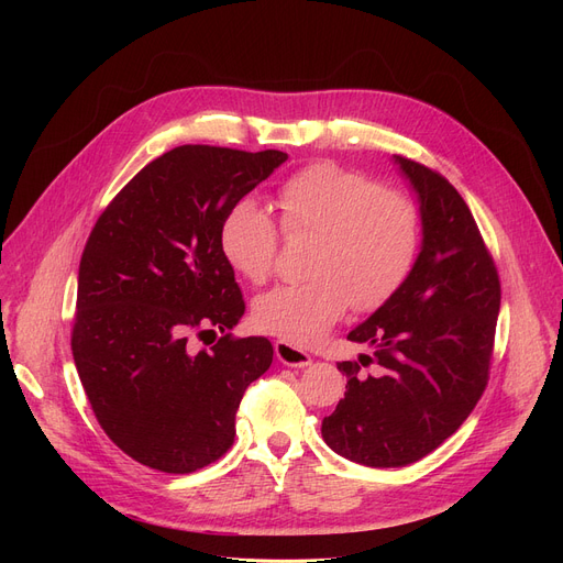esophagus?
I'll return each instance as SVG.
<instances>
[{"label": "esophagus", "mask_w": 563, "mask_h": 563, "mask_svg": "<svg viewBox=\"0 0 563 563\" xmlns=\"http://www.w3.org/2000/svg\"><path fill=\"white\" fill-rule=\"evenodd\" d=\"M274 349H276V358H278L283 365H287V367H308V365L312 363L310 353H306L303 349L294 346V344H289V342H285V340H276V342H274Z\"/></svg>", "instance_id": "34e87169"}]
</instances>
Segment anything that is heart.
<instances>
[{"instance_id": "b5f03b06", "label": "heart", "mask_w": 563, "mask_h": 563, "mask_svg": "<svg viewBox=\"0 0 563 563\" xmlns=\"http://www.w3.org/2000/svg\"><path fill=\"white\" fill-rule=\"evenodd\" d=\"M283 230L319 234L312 280L278 285L253 303L264 333L291 344H312L344 317L386 303L408 278L420 246L418 210L404 194L378 187L369 175L340 164H310L278 187ZM223 257L260 285L274 272L278 228L262 207L244 198L223 217Z\"/></svg>"}]
</instances>
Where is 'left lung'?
Listing matches in <instances>:
<instances>
[{"mask_svg": "<svg viewBox=\"0 0 563 563\" xmlns=\"http://www.w3.org/2000/svg\"><path fill=\"white\" fill-rule=\"evenodd\" d=\"M416 191L422 244L393 297L346 338L372 356L338 363L346 393L321 422L327 445L367 467H401L442 445L477 406L493 353L499 278L461 194L395 155ZM374 360L376 375L360 367Z\"/></svg>", "mask_w": 563, "mask_h": 563, "instance_id": "8db88e82", "label": "left lung"}]
</instances>
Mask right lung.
Returning a JSON list of instances; mask_svg holds the SVG:
<instances>
[{"instance_id": "obj_1", "label": "right lung", "mask_w": 563, "mask_h": 563, "mask_svg": "<svg viewBox=\"0 0 563 563\" xmlns=\"http://www.w3.org/2000/svg\"><path fill=\"white\" fill-rule=\"evenodd\" d=\"M285 159L173 147L132 177L88 236L73 358L104 433L147 467L187 475L223 456L246 388L274 361L266 338H230L246 303L219 232ZM194 330L222 338L196 354L186 344Z\"/></svg>"}]
</instances>
